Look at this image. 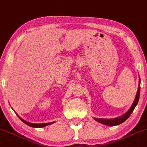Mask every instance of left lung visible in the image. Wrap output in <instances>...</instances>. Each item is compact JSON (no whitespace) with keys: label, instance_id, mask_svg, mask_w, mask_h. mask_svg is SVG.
<instances>
[{"label":"left lung","instance_id":"obj_1","mask_svg":"<svg viewBox=\"0 0 147 147\" xmlns=\"http://www.w3.org/2000/svg\"><path fill=\"white\" fill-rule=\"evenodd\" d=\"M140 79L139 77V83H138V91H137L136 95L134 101L132 104V105L131 106V107L129 108V109L126 112L125 114L122 115V116L119 117L115 118V119H102V118H94V120L97 121L99 123L104 124L107 126H115L119 124L122 123L123 122L127 119L130 116L131 113L133 112L134 109H135V107H136L137 104L138 102L139 98H140Z\"/></svg>","mask_w":147,"mask_h":147}]
</instances>
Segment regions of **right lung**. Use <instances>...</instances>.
Here are the masks:
<instances>
[{"label":"right lung","mask_w":147,"mask_h":147,"mask_svg":"<svg viewBox=\"0 0 147 147\" xmlns=\"http://www.w3.org/2000/svg\"><path fill=\"white\" fill-rule=\"evenodd\" d=\"M16 115H18V117L20 119V120H21L22 122H24V123L26 124V125H28V126H30V127H45V126L51 125V124H53L55 123V121H53V122H50V123H30V122L26 121V120L23 119L20 117L18 114H17V113H16Z\"/></svg>","instance_id":"obj_1"}]
</instances>
